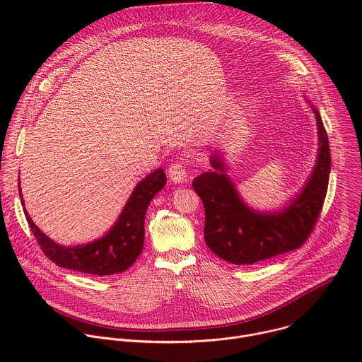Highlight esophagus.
<instances>
[{
  "label": "esophagus",
  "instance_id": "34e87169",
  "mask_svg": "<svg viewBox=\"0 0 362 362\" xmlns=\"http://www.w3.org/2000/svg\"><path fill=\"white\" fill-rule=\"evenodd\" d=\"M187 175H186V169L182 163L176 162V163H172L169 166V179L175 183H183L186 180Z\"/></svg>",
  "mask_w": 362,
  "mask_h": 362
}]
</instances>
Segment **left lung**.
<instances>
[{
    "mask_svg": "<svg viewBox=\"0 0 362 362\" xmlns=\"http://www.w3.org/2000/svg\"><path fill=\"white\" fill-rule=\"evenodd\" d=\"M318 126V156L300 192L275 212L247 206L228 176L222 153H214L211 166L193 180L204 206V242L221 259L233 265H253L300 247L311 235L327 196L331 153L318 109L308 100Z\"/></svg>",
    "mask_w": 362,
    "mask_h": 362,
    "instance_id": "8db88e82",
    "label": "left lung"
}]
</instances>
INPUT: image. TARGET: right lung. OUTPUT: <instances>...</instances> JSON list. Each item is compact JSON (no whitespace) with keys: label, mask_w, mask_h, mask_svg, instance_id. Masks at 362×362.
I'll return each instance as SVG.
<instances>
[{"label":"right lung","mask_w":362,"mask_h":362,"mask_svg":"<svg viewBox=\"0 0 362 362\" xmlns=\"http://www.w3.org/2000/svg\"><path fill=\"white\" fill-rule=\"evenodd\" d=\"M165 185L166 175L163 169L159 168L158 170L147 175L136 185L119 219L110 228V230L105 236L93 242L77 246L59 245L42 233L25 211L20 185L18 192L31 232L49 261L66 269L106 276L129 269L141 253L144 242L146 211L151 199L165 187Z\"/></svg>","instance_id":"1"}]
</instances>
